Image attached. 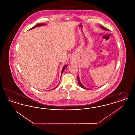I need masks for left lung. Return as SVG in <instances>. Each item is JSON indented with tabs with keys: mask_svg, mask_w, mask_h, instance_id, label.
<instances>
[{
	"mask_svg": "<svg viewBox=\"0 0 135 135\" xmlns=\"http://www.w3.org/2000/svg\"><path fill=\"white\" fill-rule=\"evenodd\" d=\"M101 27L103 29H104V30H108V29H107V28H105L104 27H103V26H101ZM77 80H78V84H79V85L82 88H83V89H86V88H85L84 86V85L81 84V83H80V80H79V77L78 76H77Z\"/></svg>",
	"mask_w": 135,
	"mask_h": 135,
	"instance_id": "obj_1",
	"label": "left lung"
}]
</instances>
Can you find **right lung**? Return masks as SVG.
I'll return each mask as SVG.
<instances>
[{
  "mask_svg": "<svg viewBox=\"0 0 135 135\" xmlns=\"http://www.w3.org/2000/svg\"><path fill=\"white\" fill-rule=\"evenodd\" d=\"M45 25V24H44V23H43V24H42V23H40V24H37V25H35V26H34V27H32L31 28H30V29H33V28H35V27H38L39 26H43V25ZM67 65H65L63 67V69H62V72H61V75L62 74V73H63V71H64L65 69L66 68V67H67ZM58 85L56 86V87H55L54 89H56V88H57V86H58ZM53 89H52V90H53Z\"/></svg>",
  "mask_w": 135,
  "mask_h": 135,
  "instance_id": "right-lung-1",
  "label": "right lung"
}]
</instances>
